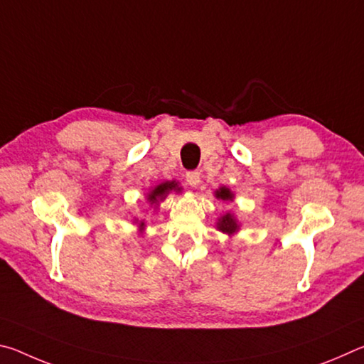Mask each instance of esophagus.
Listing matches in <instances>:
<instances>
[{
  "label": "esophagus",
  "instance_id": "esophagus-1",
  "mask_svg": "<svg viewBox=\"0 0 364 364\" xmlns=\"http://www.w3.org/2000/svg\"><path fill=\"white\" fill-rule=\"evenodd\" d=\"M186 181L191 188H197L200 184V173L199 171H188Z\"/></svg>",
  "mask_w": 364,
  "mask_h": 364
}]
</instances>
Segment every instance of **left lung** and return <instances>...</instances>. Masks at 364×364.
Wrapping results in <instances>:
<instances>
[{
	"label": "left lung",
	"mask_w": 364,
	"mask_h": 364,
	"mask_svg": "<svg viewBox=\"0 0 364 364\" xmlns=\"http://www.w3.org/2000/svg\"><path fill=\"white\" fill-rule=\"evenodd\" d=\"M213 194L218 200H223V202H232L234 200V193L226 186L218 188ZM215 226H217L218 231L228 234V236H234V234L241 230V223H239L236 215L231 213V212H226L223 215H220L218 220H217V225H215Z\"/></svg>",
	"instance_id": "1"
}]
</instances>
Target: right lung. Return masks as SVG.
<instances>
[{"mask_svg": "<svg viewBox=\"0 0 364 364\" xmlns=\"http://www.w3.org/2000/svg\"><path fill=\"white\" fill-rule=\"evenodd\" d=\"M171 191H173V193H176V194H180L181 191H183V188L178 186V183L175 180L173 181H162V183H159L157 186H154V188H151L149 191H147V193H146V202H147V204H149V207L154 208V212H156L157 208H159V205H160V202L165 200V197H167L171 193ZM133 225L138 226V232L139 234H144L146 232V226H147L146 220H139V218L134 217L133 218Z\"/></svg>", "mask_w": 364, "mask_h": 364, "instance_id": "1", "label": "right lung"}]
</instances>
